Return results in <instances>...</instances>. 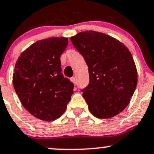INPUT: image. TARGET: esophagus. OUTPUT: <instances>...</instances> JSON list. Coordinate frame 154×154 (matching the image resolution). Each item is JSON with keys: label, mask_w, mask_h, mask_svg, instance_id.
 Returning a JSON list of instances; mask_svg holds the SVG:
<instances>
[{"label": "esophagus", "mask_w": 154, "mask_h": 154, "mask_svg": "<svg viewBox=\"0 0 154 154\" xmlns=\"http://www.w3.org/2000/svg\"><path fill=\"white\" fill-rule=\"evenodd\" d=\"M71 81L72 82V83H74V85H75L76 83H77V80H76L75 77H71Z\"/></svg>", "instance_id": "obj_1"}]
</instances>
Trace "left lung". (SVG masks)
<instances>
[{
	"instance_id": "8db88e82",
	"label": "left lung",
	"mask_w": 154,
	"mask_h": 154,
	"mask_svg": "<svg viewBox=\"0 0 154 154\" xmlns=\"http://www.w3.org/2000/svg\"><path fill=\"white\" fill-rule=\"evenodd\" d=\"M71 41L88 66L89 83L82 91L90 112L100 119L119 115L137 85L131 53L119 40L94 30L79 32Z\"/></svg>"
}]
</instances>
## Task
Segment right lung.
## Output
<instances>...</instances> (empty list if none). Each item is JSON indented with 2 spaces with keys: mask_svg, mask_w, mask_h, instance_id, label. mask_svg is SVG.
<instances>
[{
  "mask_svg": "<svg viewBox=\"0 0 154 154\" xmlns=\"http://www.w3.org/2000/svg\"><path fill=\"white\" fill-rule=\"evenodd\" d=\"M68 43L65 37L38 40L23 51L15 63V92L24 108L40 120L60 118L74 93V84L63 75L60 62Z\"/></svg>",
  "mask_w": 154,
  "mask_h": 154,
  "instance_id": "1",
  "label": "right lung"
}]
</instances>
